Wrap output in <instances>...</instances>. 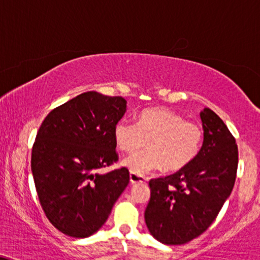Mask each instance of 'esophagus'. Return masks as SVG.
<instances>
[{
	"label": "esophagus",
	"instance_id": "34e87169",
	"mask_svg": "<svg viewBox=\"0 0 260 260\" xmlns=\"http://www.w3.org/2000/svg\"><path fill=\"white\" fill-rule=\"evenodd\" d=\"M129 179L132 184H143V183H146V181H148V179H146L145 177L138 176V174L133 173V172H131L129 173Z\"/></svg>",
	"mask_w": 260,
	"mask_h": 260
}]
</instances>
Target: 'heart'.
I'll return each instance as SVG.
<instances>
[{"instance_id":"heart-1","label":"heart","mask_w":260,"mask_h":260,"mask_svg":"<svg viewBox=\"0 0 260 260\" xmlns=\"http://www.w3.org/2000/svg\"><path fill=\"white\" fill-rule=\"evenodd\" d=\"M203 137L199 123L166 108L145 109L137 123L122 118L114 127L115 143L126 154H134L148 140V149L124 161L138 176L164 167L171 172L185 168L199 155Z\"/></svg>"}]
</instances>
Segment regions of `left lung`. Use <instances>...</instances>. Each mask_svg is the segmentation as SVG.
Instances as JSON below:
<instances>
[{
	"mask_svg": "<svg viewBox=\"0 0 260 260\" xmlns=\"http://www.w3.org/2000/svg\"><path fill=\"white\" fill-rule=\"evenodd\" d=\"M200 116L205 137L195 160L174 174L149 181L151 195L144 217L150 234L165 245H183L205 233L235 184V138L211 109H203Z\"/></svg>",
	"mask_w": 260,
	"mask_h": 260,
	"instance_id": "obj_1",
	"label": "left lung"
}]
</instances>
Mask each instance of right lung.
<instances>
[{
  "label": "right lung",
  "mask_w": 260,
  "mask_h": 260,
  "mask_svg": "<svg viewBox=\"0 0 260 260\" xmlns=\"http://www.w3.org/2000/svg\"><path fill=\"white\" fill-rule=\"evenodd\" d=\"M126 99L94 90L75 96L47 115L31 152V171L48 220L77 239L98 231L129 183L126 167L98 170L118 161L114 127Z\"/></svg>",
  "instance_id": "1"
}]
</instances>
